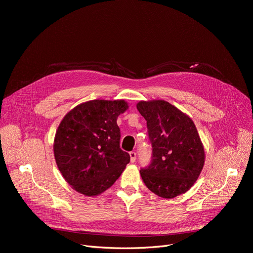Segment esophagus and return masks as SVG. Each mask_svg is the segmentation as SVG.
Returning a JSON list of instances; mask_svg holds the SVG:
<instances>
[{
    "instance_id": "1",
    "label": "esophagus",
    "mask_w": 253,
    "mask_h": 253,
    "mask_svg": "<svg viewBox=\"0 0 253 253\" xmlns=\"http://www.w3.org/2000/svg\"><path fill=\"white\" fill-rule=\"evenodd\" d=\"M129 155H130V161H131L132 163H134L135 160H136V153L132 151V152L129 153Z\"/></svg>"
}]
</instances>
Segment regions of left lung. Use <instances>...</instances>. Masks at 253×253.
<instances>
[{"label":"left lung","mask_w":253,"mask_h":253,"mask_svg":"<svg viewBox=\"0 0 253 253\" xmlns=\"http://www.w3.org/2000/svg\"><path fill=\"white\" fill-rule=\"evenodd\" d=\"M153 155L140 175L148 189L171 199L189 191L204 166L205 153L192 119L165 100L139 101Z\"/></svg>","instance_id":"left-lung-1"}]
</instances>
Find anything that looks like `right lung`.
I'll return each mask as SVG.
<instances>
[{
    "label": "right lung",
    "instance_id": "right-lung-1",
    "mask_svg": "<svg viewBox=\"0 0 253 253\" xmlns=\"http://www.w3.org/2000/svg\"><path fill=\"white\" fill-rule=\"evenodd\" d=\"M124 100L94 99L77 105L60 122L53 150L57 167L72 188L97 196L120 177L130 156L120 148L119 115Z\"/></svg>",
    "mask_w": 253,
    "mask_h": 253
}]
</instances>
